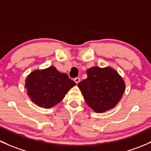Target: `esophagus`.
Instances as JSON below:
<instances>
[{
    "label": "esophagus",
    "instance_id": "1",
    "mask_svg": "<svg viewBox=\"0 0 151 151\" xmlns=\"http://www.w3.org/2000/svg\"><path fill=\"white\" fill-rule=\"evenodd\" d=\"M74 82H76V83H79V82H80V77H75V78L74 79Z\"/></svg>",
    "mask_w": 151,
    "mask_h": 151
}]
</instances>
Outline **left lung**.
Instances as JSON below:
<instances>
[{
    "label": "left lung",
    "instance_id": "8db88e82",
    "mask_svg": "<svg viewBox=\"0 0 151 151\" xmlns=\"http://www.w3.org/2000/svg\"><path fill=\"white\" fill-rule=\"evenodd\" d=\"M88 77L78 83L87 104L96 112L102 113L112 109L121 100L124 82L111 68L98 66L87 71Z\"/></svg>",
    "mask_w": 151,
    "mask_h": 151
}]
</instances>
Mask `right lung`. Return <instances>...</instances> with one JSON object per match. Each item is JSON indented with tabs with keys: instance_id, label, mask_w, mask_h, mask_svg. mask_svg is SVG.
<instances>
[{
	"instance_id": "right-lung-1",
	"label": "right lung",
	"mask_w": 151,
	"mask_h": 151,
	"mask_svg": "<svg viewBox=\"0 0 151 151\" xmlns=\"http://www.w3.org/2000/svg\"><path fill=\"white\" fill-rule=\"evenodd\" d=\"M76 85L67 74L50 66L45 70L34 71L26 80L27 94L37 106L50 108L58 104Z\"/></svg>"
}]
</instances>
